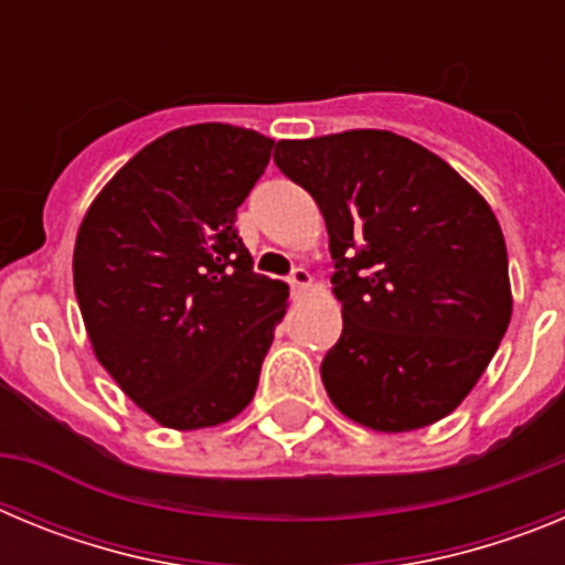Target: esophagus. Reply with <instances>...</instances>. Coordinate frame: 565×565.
I'll use <instances>...</instances> for the list:
<instances>
[{
  "label": "esophagus",
  "mask_w": 565,
  "mask_h": 565,
  "mask_svg": "<svg viewBox=\"0 0 565 565\" xmlns=\"http://www.w3.org/2000/svg\"><path fill=\"white\" fill-rule=\"evenodd\" d=\"M288 282H291L294 294H302L308 286H311V274H308L306 268H294L291 277H288Z\"/></svg>",
  "instance_id": "34e87169"
}]
</instances>
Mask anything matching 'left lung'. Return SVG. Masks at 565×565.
I'll return each instance as SVG.
<instances>
[{
	"mask_svg": "<svg viewBox=\"0 0 565 565\" xmlns=\"http://www.w3.org/2000/svg\"><path fill=\"white\" fill-rule=\"evenodd\" d=\"M274 163L317 201L331 239L333 407L376 433L450 416L512 319L495 212L450 163L387 129L277 141Z\"/></svg>",
	"mask_w": 565,
	"mask_h": 565,
	"instance_id": "obj_1",
	"label": "left lung"
}]
</instances>
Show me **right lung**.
<instances>
[{"instance_id":"obj_1","label":"right lung","mask_w":565,"mask_h":565,"mask_svg":"<svg viewBox=\"0 0 565 565\" xmlns=\"http://www.w3.org/2000/svg\"><path fill=\"white\" fill-rule=\"evenodd\" d=\"M271 147L232 124L172 129L78 226L73 286L93 353L161 427L226 424L257 391L288 286L254 274L234 217Z\"/></svg>"}]
</instances>
